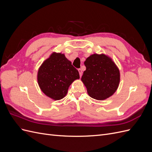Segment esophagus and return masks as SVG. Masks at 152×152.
Instances as JSON below:
<instances>
[{
  "instance_id": "34e87169",
  "label": "esophagus",
  "mask_w": 152,
  "mask_h": 152,
  "mask_svg": "<svg viewBox=\"0 0 152 152\" xmlns=\"http://www.w3.org/2000/svg\"><path fill=\"white\" fill-rule=\"evenodd\" d=\"M78 71H79V75H80V77H82V70H81V69H79V70H78Z\"/></svg>"
}]
</instances>
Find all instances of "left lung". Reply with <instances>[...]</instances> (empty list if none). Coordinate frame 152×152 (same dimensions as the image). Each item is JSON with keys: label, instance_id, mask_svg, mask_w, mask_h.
<instances>
[{"label": "left lung", "instance_id": "left-lung-1", "mask_svg": "<svg viewBox=\"0 0 152 152\" xmlns=\"http://www.w3.org/2000/svg\"><path fill=\"white\" fill-rule=\"evenodd\" d=\"M86 70L82 77L91 98L103 100L113 94L120 82V72L115 64L104 54H92L84 62Z\"/></svg>", "mask_w": 152, "mask_h": 152}]
</instances>
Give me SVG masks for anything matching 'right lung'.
Listing matches in <instances>:
<instances>
[{
    "mask_svg": "<svg viewBox=\"0 0 152 152\" xmlns=\"http://www.w3.org/2000/svg\"><path fill=\"white\" fill-rule=\"evenodd\" d=\"M80 78L79 73L65 55L54 53L39 69L37 80L40 88L48 97L61 99L67 94L72 82Z\"/></svg>",
    "mask_w": 152,
    "mask_h": 152,
    "instance_id": "1",
    "label": "right lung"
}]
</instances>
